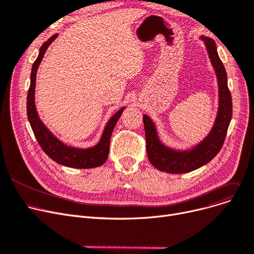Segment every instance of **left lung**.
Here are the masks:
<instances>
[{
  "label": "left lung",
  "instance_id": "1",
  "mask_svg": "<svg viewBox=\"0 0 254 254\" xmlns=\"http://www.w3.org/2000/svg\"><path fill=\"white\" fill-rule=\"evenodd\" d=\"M199 39L204 43L218 84L217 114L207 135L187 149L172 148L162 142L154 121L148 115H143L147 157L153 167L167 173L191 172L212 161L223 145L233 116V103L227 86V74L219 58L216 43L214 39L204 35L199 36Z\"/></svg>",
  "mask_w": 254,
  "mask_h": 254
}]
</instances>
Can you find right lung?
Instances as JSON below:
<instances>
[{
    "label": "right lung",
    "instance_id": "obj_1",
    "mask_svg": "<svg viewBox=\"0 0 254 254\" xmlns=\"http://www.w3.org/2000/svg\"><path fill=\"white\" fill-rule=\"evenodd\" d=\"M57 34L51 36L39 50V54L33 63L31 78H30V88L27 96V115L31 127L33 129L40 147L48 156L56 163L63 165L70 168H79V169H89L102 166L108 159L109 149H110V138H111L112 131L117 124L119 117L125 111L127 107L120 108L118 111L113 114L108 120L105 126L103 134L95 145L80 148L69 146L65 144L64 142L59 140L52 131L47 127V126L42 123L35 105V88H36V74L39 65L43 59V56L51 46V43L58 37Z\"/></svg>",
    "mask_w": 254,
    "mask_h": 254
}]
</instances>
